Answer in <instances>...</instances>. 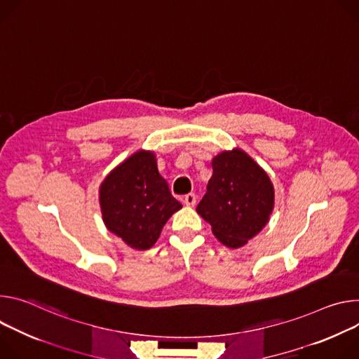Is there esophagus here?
Returning a JSON list of instances; mask_svg holds the SVG:
<instances>
[{"instance_id": "esophagus-1", "label": "esophagus", "mask_w": 359, "mask_h": 359, "mask_svg": "<svg viewBox=\"0 0 359 359\" xmlns=\"http://www.w3.org/2000/svg\"><path fill=\"white\" fill-rule=\"evenodd\" d=\"M195 203H196V196H195L194 194H187V195L184 196V204H185L187 207H194Z\"/></svg>"}]
</instances>
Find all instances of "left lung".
Returning <instances> with one entry per match:
<instances>
[{
    "instance_id": "8db88e82",
    "label": "left lung",
    "mask_w": 359,
    "mask_h": 359,
    "mask_svg": "<svg viewBox=\"0 0 359 359\" xmlns=\"http://www.w3.org/2000/svg\"><path fill=\"white\" fill-rule=\"evenodd\" d=\"M212 177L196 207L217 240L240 248L268 224L275 204L269 175L245 151L232 148L212 158Z\"/></svg>"
}]
</instances>
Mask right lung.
Returning a JSON list of instances; mask_svg holds the SVG:
<instances>
[{
	"label": "right lung",
	"instance_id": "obj_1",
	"mask_svg": "<svg viewBox=\"0 0 359 359\" xmlns=\"http://www.w3.org/2000/svg\"><path fill=\"white\" fill-rule=\"evenodd\" d=\"M98 192L107 229L137 251L149 250L171 215L182 208L158 171L156 155L147 149L118 164Z\"/></svg>",
	"mask_w": 359,
	"mask_h": 359
}]
</instances>
